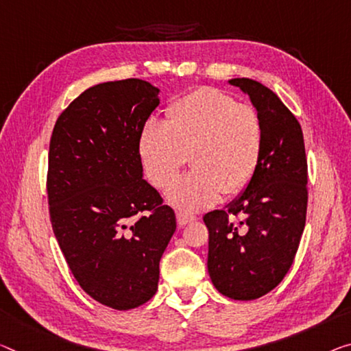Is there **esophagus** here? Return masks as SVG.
Returning a JSON list of instances; mask_svg holds the SVG:
<instances>
[{"instance_id": "esophagus-1", "label": "esophagus", "mask_w": 351, "mask_h": 351, "mask_svg": "<svg viewBox=\"0 0 351 351\" xmlns=\"http://www.w3.org/2000/svg\"><path fill=\"white\" fill-rule=\"evenodd\" d=\"M193 221H196V217L191 213H185V212H177V224L183 228V226L193 223Z\"/></svg>"}]
</instances>
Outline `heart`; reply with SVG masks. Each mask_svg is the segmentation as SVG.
Returning <instances> with one entry per match:
<instances>
[{
	"mask_svg": "<svg viewBox=\"0 0 351 351\" xmlns=\"http://www.w3.org/2000/svg\"><path fill=\"white\" fill-rule=\"evenodd\" d=\"M262 149L263 123L254 108L207 86L172 100L165 122L145 121L138 136L143 171L157 188L174 182L188 154L194 168L168 191L172 206L185 212L245 190Z\"/></svg>",
	"mask_w": 351,
	"mask_h": 351,
	"instance_id": "heart-1",
	"label": "heart"
}]
</instances>
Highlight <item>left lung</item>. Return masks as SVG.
Instances as JSON below:
<instances>
[{"mask_svg": "<svg viewBox=\"0 0 351 351\" xmlns=\"http://www.w3.org/2000/svg\"><path fill=\"white\" fill-rule=\"evenodd\" d=\"M250 95L263 123V149L245 191L204 217L210 279L232 300H256L292 267L306 224L307 160L303 130L281 99L250 78L229 80Z\"/></svg>", "mask_w": 351, "mask_h": 351, "instance_id": "obj_1", "label": "left lung"}]
</instances>
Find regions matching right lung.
Masks as SVG:
<instances>
[{"label":"right lung","mask_w":351,"mask_h":351,"mask_svg":"<svg viewBox=\"0 0 351 351\" xmlns=\"http://www.w3.org/2000/svg\"><path fill=\"white\" fill-rule=\"evenodd\" d=\"M158 93L138 78L93 86L61 112L50 139L47 193L59 247L80 287L117 311L157 292L177 226L138 155Z\"/></svg>","instance_id":"right-lung-1"}]
</instances>
